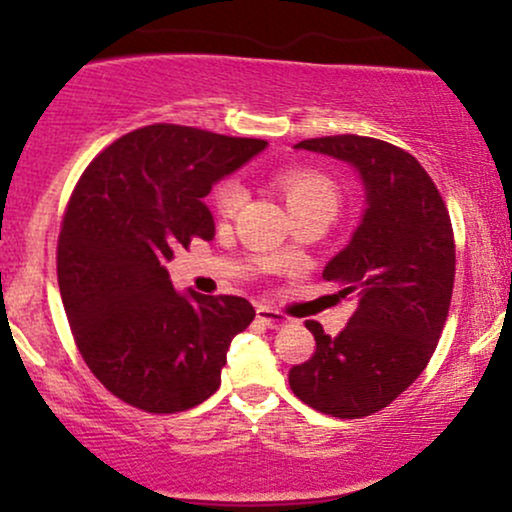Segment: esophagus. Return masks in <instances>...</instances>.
<instances>
[{"instance_id":"esophagus-1","label":"esophagus","mask_w":512,"mask_h":512,"mask_svg":"<svg viewBox=\"0 0 512 512\" xmlns=\"http://www.w3.org/2000/svg\"><path fill=\"white\" fill-rule=\"evenodd\" d=\"M257 320H260L264 327H272V330H279V327H284L286 322H289V317H286L284 313H279V310L264 308V305H260V308H257Z\"/></svg>"}]
</instances>
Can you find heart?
<instances>
[{"instance_id": "b5f03b06", "label": "heart", "mask_w": 512, "mask_h": 512, "mask_svg": "<svg viewBox=\"0 0 512 512\" xmlns=\"http://www.w3.org/2000/svg\"><path fill=\"white\" fill-rule=\"evenodd\" d=\"M279 187L284 192L286 204L291 211H305V209H322L337 214L339 204H342V192H339L337 182L327 178L325 173L313 168H291L279 175ZM216 211L221 216H236L238 209L245 202L243 185L236 180L221 182L211 195Z\"/></svg>"}]
</instances>
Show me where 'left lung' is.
I'll use <instances>...</instances> for the list:
<instances>
[{
  "mask_svg": "<svg viewBox=\"0 0 512 512\" xmlns=\"http://www.w3.org/2000/svg\"><path fill=\"white\" fill-rule=\"evenodd\" d=\"M351 163L366 185L368 209L354 238L322 279L356 298L337 337L305 327L315 354L289 370L301 402L337 419L385 409L424 373L443 334L455 284V236L436 182L414 156L383 139L334 134L298 142Z\"/></svg>",
  "mask_w": 512,
  "mask_h": 512,
  "instance_id": "1",
  "label": "left lung"
}]
</instances>
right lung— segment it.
<instances>
[{
	"label": "right lung",
	"instance_id": "obj_1",
	"mask_svg": "<svg viewBox=\"0 0 512 512\" xmlns=\"http://www.w3.org/2000/svg\"><path fill=\"white\" fill-rule=\"evenodd\" d=\"M264 146L158 122L105 146L76 182L57 284L81 358L129 407L175 414L219 390L231 339L255 308L240 296H180L166 262L214 238L202 199Z\"/></svg>",
	"mask_w": 512,
	"mask_h": 512
}]
</instances>
